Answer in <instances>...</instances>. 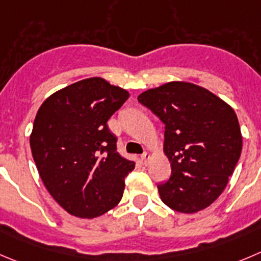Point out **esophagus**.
Wrapping results in <instances>:
<instances>
[{
  "label": "esophagus",
  "mask_w": 261,
  "mask_h": 261,
  "mask_svg": "<svg viewBox=\"0 0 261 261\" xmlns=\"http://www.w3.org/2000/svg\"><path fill=\"white\" fill-rule=\"evenodd\" d=\"M141 159H142L143 164H145V165H147V164H148V160H150V159H151L150 152H143V153H142V156H141Z\"/></svg>",
  "instance_id": "esophagus-1"
}]
</instances>
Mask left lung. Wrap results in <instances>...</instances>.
I'll use <instances>...</instances> for the list:
<instances>
[{"label":"left lung","mask_w":261,"mask_h":261,"mask_svg":"<svg viewBox=\"0 0 261 261\" xmlns=\"http://www.w3.org/2000/svg\"><path fill=\"white\" fill-rule=\"evenodd\" d=\"M138 101L165 124L164 153L172 175L158 186L161 201L185 214L206 209L227 187L242 151L234 110L188 82L147 89Z\"/></svg>","instance_id":"left-lung-1"}]
</instances>
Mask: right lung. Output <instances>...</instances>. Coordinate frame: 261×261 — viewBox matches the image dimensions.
Returning <instances> with one entry per match:
<instances>
[{
	"instance_id": "obj_1",
	"label": "right lung",
	"mask_w": 261,
	"mask_h": 261,
	"mask_svg": "<svg viewBox=\"0 0 261 261\" xmlns=\"http://www.w3.org/2000/svg\"><path fill=\"white\" fill-rule=\"evenodd\" d=\"M128 97V91L93 76L52 93L37 113L34 163L49 195L74 217H100L121 200L135 163L118 153L108 120Z\"/></svg>"
}]
</instances>
